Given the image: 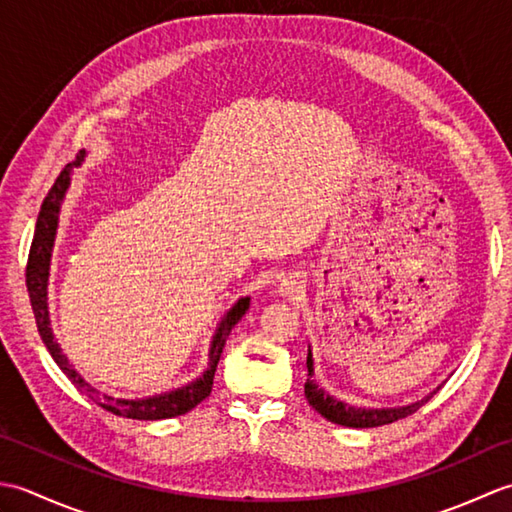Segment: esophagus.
Here are the masks:
<instances>
[{
	"mask_svg": "<svg viewBox=\"0 0 512 512\" xmlns=\"http://www.w3.org/2000/svg\"><path fill=\"white\" fill-rule=\"evenodd\" d=\"M299 281L297 279H292V277H288V279H284L279 284V295L281 297H295L297 292H299Z\"/></svg>",
	"mask_w": 512,
	"mask_h": 512,
	"instance_id": "1",
	"label": "esophagus"
}]
</instances>
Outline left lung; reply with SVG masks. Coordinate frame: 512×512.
<instances>
[{
  "mask_svg": "<svg viewBox=\"0 0 512 512\" xmlns=\"http://www.w3.org/2000/svg\"><path fill=\"white\" fill-rule=\"evenodd\" d=\"M308 380H306V398L312 405V409H317L325 420H330L334 424H341V427H352V429H369V427H380V424H389L396 422L400 418L411 416L413 411H418L424 402H427L436 391H431L429 396H424L422 400L409 402V405L402 407H354L350 402L339 400L330 396L328 391L319 387L317 380H314V358L312 350L308 347Z\"/></svg>",
  "mask_w": 512,
  "mask_h": 512,
  "instance_id": "8db88e82",
  "label": "left lung"
}]
</instances>
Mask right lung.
I'll list each match as a JSON object with an SVG mask.
<instances>
[{"instance_id": "add662e5", "label": "right lung", "mask_w": 512, "mask_h": 512, "mask_svg": "<svg viewBox=\"0 0 512 512\" xmlns=\"http://www.w3.org/2000/svg\"><path fill=\"white\" fill-rule=\"evenodd\" d=\"M85 156H88L85 154V149L79 151L76 160H72L70 165H65V169L59 173L57 182L52 184L46 200L41 204L37 226H35V237H32V244H30V255H28V266H26V288H28L32 312H35L39 336L43 345L48 347L54 363H57L61 367V372L70 378V383L79 389L81 394L92 398L99 407L116 413V416L132 418V420H167V418L182 416V413L191 411L195 405H200V402L211 394L213 376H215L217 363H220L228 334H231L235 323L242 319L246 310L250 308V297H239L233 306L224 312V317L220 323H217L215 334L209 345V365H206L204 372L198 378H193L191 383L162 391V394L145 396V398H114V396L101 394L99 389H94L88 380L76 372L74 365L68 361V356L63 354L61 345L57 343V339H54V332L50 328V310H48L50 262H52L54 239H57L61 204L65 200V193L70 189L72 171L83 165Z\"/></svg>"}]
</instances>
